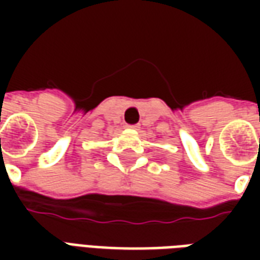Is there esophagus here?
Returning a JSON list of instances; mask_svg holds the SVG:
<instances>
[{"mask_svg":"<svg viewBox=\"0 0 260 260\" xmlns=\"http://www.w3.org/2000/svg\"><path fill=\"white\" fill-rule=\"evenodd\" d=\"M128 128H131V129H138L139 125H128Z\"/></svg>","mask_w":260,"mask_h":260,"instance_id":"obj_1","label":"esophagus"}]
</instances>
